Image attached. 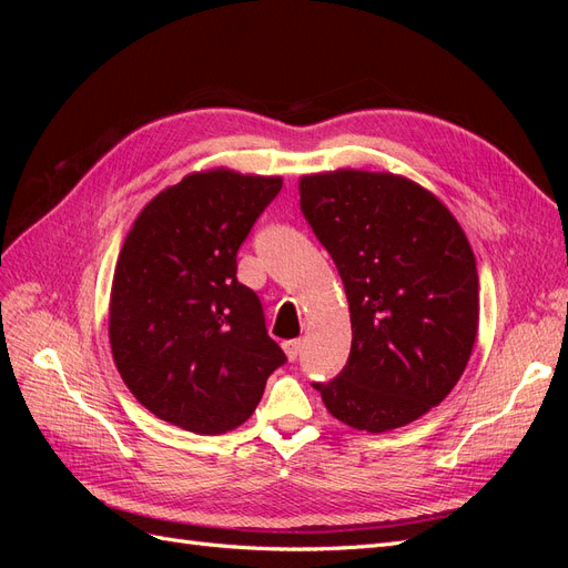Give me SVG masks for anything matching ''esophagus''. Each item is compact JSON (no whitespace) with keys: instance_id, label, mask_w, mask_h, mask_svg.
<instances>
[{"instance_id":"obj_1","label":"esophagus","mask_w":568,"mask_h":568,"mask_svg":"<svg viewBox=\"0 0 568 568\" xmlns=\"http://www.w3.org/2000/svg\"><path fill=\"white\" fill-rule=\"evenodd\" d=\"M282 348H284V353H286V357L291 359V363H294V359L301 355V341H298V338H294V341H284V343H282Z\"/></svg>"}]
</instances>
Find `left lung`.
Listing matches in <instances>:
<instances>
[{"label":"left lung","mask_w":568,"mask_h":568,"mask_svg":"<svg viewBox=\"0 0 568 568\" xmlns=\"http://www.w3.org/2000/svg\"><path fill=\"white\" fill-rule=\"evenodd\" d=\"M298 192L351 311L346 367L313 384L324 407L369 434L419 419L455 388L476 341L467 234L438 196L403 175L338 168L303 175Z\"/></svg>","instance_id":"8db88e82"}]
</instances>
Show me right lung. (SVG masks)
<instances>
[{"instance_id": "add662e5", "label": "right lung", "mask_w": 568, "mask_h": 568, "mask_svg": "<svg viewBox=\"0 0 568 568\" xmlns=\"http://www.w3.org/2000/svg\"><path fill=\"white\" fill-rule=\"evenodd\" d=\"M282 178L203 170L163 189L120 248L109 341L151 415L201 436L242 426L284 365L263 305L236 280V251Z\"/></svg>"}]
</instances>
